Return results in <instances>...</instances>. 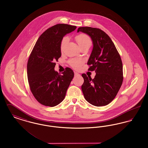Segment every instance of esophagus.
<instances>
[{
	"label": "esophagus",
	"instance_id": "obj_1",
	"mask_svg": "<svg viewBox=\"0 0 148 148\" xmlns=\"http://www.w3.org/2000/svg\"><path fill=\"white\" fill-rule=\"evenodd\" d=\"M74 73H75V76H79V75H80L78 73H77V72H75V71L74 72Z\"/></svg>",
	"mask_w": 148,
	"mask_h": 148
}]
</instances>
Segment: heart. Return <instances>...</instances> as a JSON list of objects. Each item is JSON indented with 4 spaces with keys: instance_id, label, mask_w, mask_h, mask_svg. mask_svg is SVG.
I'll list each match as a JSON object with an SVG mask.
<instances>
[{
    "instance_id": "obj_1",
    "label": "heart",
    "mask_w": 148,
    "mask_h": 148,
    "mask_svg": "<svg viewBox=\"0 0 148 148\" xmlns=\"http://www.w3.org/2000/svg\"><path fill=\"white\" fill-rule=\"evenodd\" d=\"M76 40L77 42L78 46L80 48L84 46H90L91 45V40L86 34L81 33L78 34L76 36ZM68 38L67 37H64L63 38L61 42V49H62L63 48L65 44L67 42ZM83 63V61L79 59H72L70 61V64L71 66L75 69H78Z\"/></svg>"
}]
</instances>
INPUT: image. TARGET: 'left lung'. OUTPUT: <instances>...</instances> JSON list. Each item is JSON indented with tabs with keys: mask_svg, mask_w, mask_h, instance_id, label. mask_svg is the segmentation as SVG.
Instances as JSON below:
<instances>
[{
	"mask_svg": "<svg viewBox=\"0 0 148 148\" xmlns=\"http://www.w3.org/2000/svg\"><path fill=\"white\" fill-rule=\"evenodd\" d=\"M88 35L93 49L87 64L88 70L95 71L93 79L83 73L84 82L81 89L86 100L95 106L108 105L112 101L123 81V63L115 45L109 36L99 28L79 27L77 32Z\"/></svg>",
	"mask_w": 148,
	"mask_h": 148,
	"instance_id": "left-lung-1",
	"label": "left lung"
}]
</instances>
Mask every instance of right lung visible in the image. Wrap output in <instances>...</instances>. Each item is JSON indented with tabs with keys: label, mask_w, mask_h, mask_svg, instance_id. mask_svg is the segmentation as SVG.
I'll return each instance as SVG.
<instances>
[{
	"label": "right lung",
	"mask_w": 148,
	"mask_h": 148,
	"mask_svg": "<svg viewBox=\"0 0 148 148\" xmlns=\"http://www.w3.org/2000/svg\"><path fill=\"white\" fill-rule=\"evenodd\" d=\"M76 28L66 24L52 26L40 35L32 51L27 63L28 80L32 93L42 105L53 107L65 97L74 72L68 67L60 75L55 70V62L61 56L63 37Z\"/></svg>",
	"instance_id": "add662e5"
}]
</instances>
